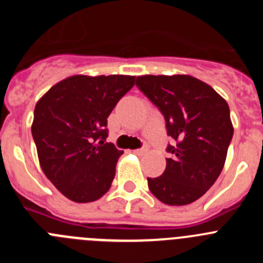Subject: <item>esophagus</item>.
I'll list each match as a JSON object with an SVG mask.
<instances>
[{
	"label": "esophagus",
	"mask_w": 263,
	"mask_h": 263,
	"mask_svg": "<svg viewBox=\"0 0 263 263\" xmlns=\"http://www.w3.org/2000/svg\"><path fill=\"white\" fill-rule=\"evenodd\" d=\"M133 153L137 155H143L145 153H147V148H136V150H133Z\"/></svg>",
	"instance_id": "1"
}]
</instances>
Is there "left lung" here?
<instances>
[{
    "mask_svg": "<svg viewBox=\"0 0 263 263\" xmlns=\"http://www.w3.org/2000/svg\"><path fill=\"white\" fill-rule=\"evenodd\" d=\"M137 87L159 108L166 120L168 145L166 170L147 178L148 190L162 203L187 205L217 180L233 137L228 103L204 81L190 75H145Z\"/></svg>",
    "mask_w": 263,
    "mask_h": 263,
    "instance_id": "left-lung-1",
    "label": "left lung"
}]
</instances>
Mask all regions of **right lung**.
Instances as JSON below:
<instances>
[{"instance_id":"right-lung-1","label":"right lung","mask_w":263,"mask_h":263,"mask_svg":"<svg viewBox=\"0 0 263 263\" xmlns=\"http://www.w3.org/2000/svg\"><path fill=\"white\" fill-rule=\"evenodd\" d=\"M136 76L73 75L51 87L31 125L39 164L67 199L90 203L106 194L124 152L106 143L108 117Z\"/></svg>"}]
</instances>
